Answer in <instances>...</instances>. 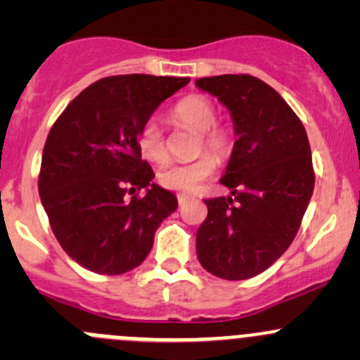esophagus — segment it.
Listing matches in <instances>:
<instances>
[{
    "label": "esophagus",
    "instance_id": "esophagus-1",
    "mask_svg": "<svg viewBox=\"0 0 360 360\" xmlns=\"http://www.w3.org/2000/svg\"><path fill=\"white\" fill-rule=\"evenodd\" d=\"M188 200H190V197H188V195H179V197H177V202H179V205H184V203H186Z\"/></svg>",
    "mask_w": 360,
    "mask_h": 360
}]
</instances>
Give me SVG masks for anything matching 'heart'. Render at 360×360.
Wrapping results in <instances>:
<instances>
[{"label": "heart", "mask_w": 360, "mask_h": 360, "mask_svg": "<svg viewBox=\"0 0 360 360\" xmlns=\"http://www.w3.org/2000/svg\"><path fill=\"white\" fill-rule=\"evenodd\" d=\"M170 118L176 125L198 132V153L205 150L209 153L200 155L193 162L170 163L163 167L158 170L157 181L167 190L191 193L197 191L216 170L217 162L212 157L213 154L219 160L230 157L235 146L233 132L223 123H217L216 106L205 96H188L181 99L170 110ZM136 143L141 157L148 162L163 163L169 158L165 134L157 120L150 118L139 127ZM210 153L213 154L210 155Z\"/></svg>", "instance_id": "heart-1"}]
</instances>
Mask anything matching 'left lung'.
<instances>
[{"label": "left lung", "mask_w": 360, "mask_h": 360, "mask_svg": "<svg viewBox=\"0 0 360 360\" xmlns=\"http://www.w3.org/2000/svg\"><path fill=\"white\" fill-rule=\"evenodd\" d=\"M233 116V153L221 183L233 197L205 198L197 256L226 281L256 277L292 244L315 186L307 130L263 79L221 75L197 79Z\"/></svg>", "instance_id": "1"}]
</instances>
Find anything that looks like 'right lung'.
I'll use <instances>...</instances> for the list:
<instances>
[{
    "label": "right lung",
    "mask_w": 360,
    "mask_h": 360,
    "mask_svg": "<svg viewBox=\"0 0 360 360\" xmlns=\"http://www.w3.org/2000/svg\"><path fill=\"white\" fill-rule=\"evenodd\" d=\"M190 78L118 75L97 79L68 104L43 148L38 190L50 228L72 259L122 275L146 259L155 231L177 209L153 184L137 130ZM141 189L147 193L139 195Z\"/></svg>",
    "instance_id": "right-lung-1"
}]
</instances>
